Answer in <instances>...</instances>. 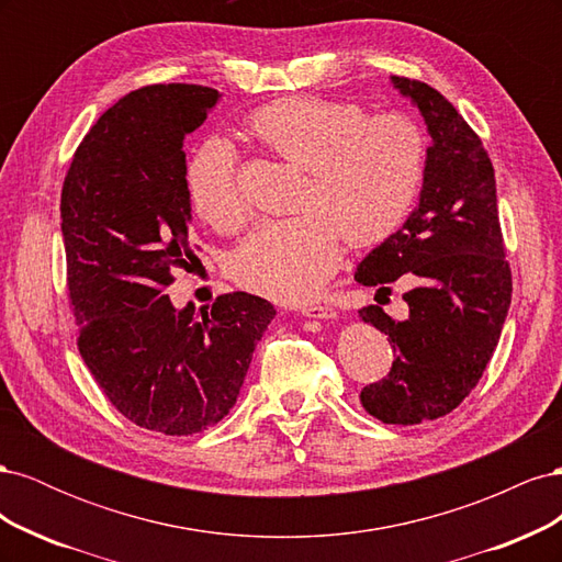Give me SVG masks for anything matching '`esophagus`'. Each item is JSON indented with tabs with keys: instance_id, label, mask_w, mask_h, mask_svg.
Wrapping results in <instances>:
<instances>
[{
	"instance_id": "obj_1",
	"label": "esophagus",
	"mask_w": 562,
	"mask_h": 562,
	"mask_svg": "<svg viewBox=\"0 0 562 562\" xmlns=\"http://www.w3.org/2000/svg\"><path fill=\"white\" fill-rule=\"evenodd\" d=\"M302 316H310V318H335L337 312L328 304H302L300 307Z\"/></svg>"
}]
</instances>
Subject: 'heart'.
I'll return each mask as SVG.
<instances>
[{"label": "heart", "instance_id": "1", "mask_svg": "<svg viewBox=\"0 0 562 562\" xmlns=\"http://www.w3.org/2000/svg\"><path fill=\"white\" fill-rule=\"evenodd\" d=\"M248 133L304 171L295 217L269 220L232 255L248 291L295 302L318 293L342 262V236L372 248L411 215L427 173V135L403 112L368 114L359 103L318 95L274 100L248 116ZM187 196L217 232L248 223L232 147L213 138L187 164Z\"/></svg>", "mask_w": 562, "mask_h": 562}]
</instances>
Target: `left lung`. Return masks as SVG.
I'll use <instances>...</instances> for the list:
<instances>
[{
	"label": "left lung",
	"mask_w": 562,
	"mask_h": 562,
	"mask_svg": "<svg viewBox=\"0 0 562 562\" xmlns=\"http://www.w3.org/2000/svg\"><path fill=\"white\" fill-rule=\"evenodd\" d=\"M427 122L431 147L419 206L356 269V281L415 283L405 321L378 304L359 316L389 335L396 361L361 391L366 413L384 424L438 419L483 378L512 304V267L499 227L495 168L475 131L429 83L391 77Z\"/></svg>",
	"instance_id": "1"
}]
</instances>
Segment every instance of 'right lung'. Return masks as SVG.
<instances>
[{
	"mask_svg": "<svg viewBox=\"0 0 562 562\" xmlns=\"http://www.w3.org/2000/svg\"><path fill=\"white\" fill-rule=\"evenodd\" d=\"M217 100L196 83L119 98L83 135L60 194L81 359L119 413L166 436L199 434L232 411L277 314L241 291L217 295L201 318L164 295L173 271L199 260L182 145Z\"/></svg>",
	"mask_w": 562,
	"mask_h": 562,
	"instance_id": "1",
	"label": "right lung"
}]
</instances>
